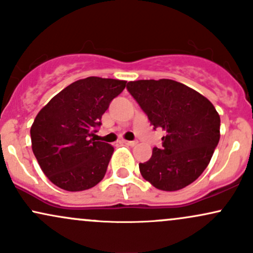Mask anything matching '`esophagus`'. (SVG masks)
<instances>
[{
	"label": "esophagus",
	"mask_w": 253,
	"mask_h": 253,
	"mask_svg": "<svg viewBox=\"0 0 253 253\" xmlns=\"http://www.w3.org/2000/svg\"><path fill=\"white\" fill-rule=\"evenodd\" d=\"M124 143L128 145V146H135L136 145V141H130V140H124Z\"/></svg>",
	"instance_id": "obj_1"
}]
</instances>
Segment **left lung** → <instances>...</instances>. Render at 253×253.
Masks as SVG:
<instances>
[{"instance_id":"obj_1","label":"left lung","mask_w":253,"mask_h":253,"mask_svg":"<svg viewBox=\"0 0 253 253\" xmlns=\"http://www.w3.org/2000/svg\"><path fill=\"white\" fill-rule=\"evenodd\" d=\"M127 90L149 118L167 132L162 147H153L141 176L153 187L176 191L189 185L205 171L220 139L219 113L208 98L172 80H140Z\"/></svg>"}]
</instances>
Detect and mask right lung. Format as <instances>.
<instances>
[{
    "mask_svg": "<svg viewBox=\"0 0 253 253\" xmlns=\"http://www.w3.org/2000/svg\"><path fill=\"white\" fill-rule=\"evenodd\" d=\"M126 81L86 77L71 83L42 107L31 127L32 150L50 181L82 191L102 181L114 147L96 141V127Z\"/></svg>",
    "mask_w": 253,
    "mask_h": 253,
    "instance_id": "obj_1",
    "label": "right lung"
}]
</instances>
